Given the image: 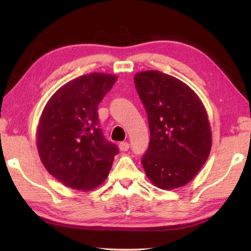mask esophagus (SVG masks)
<instances>
[{"mask_svg": "<svg viewBox=\"0 0 251 251\" xmlns=\"http://www.w3.org/2000/svg\"><path fill=\"white\" fill-rule=\"evenodd\" d=\"M118 147H120V151H128L129 144L127 143V142H122V143H120V145H118Z\"/></svg>", "mask_w": 251, "mask_h": 251, "instance_id": "esophagus-1", "label": "esophagus"}]
</instances>
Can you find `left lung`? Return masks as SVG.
<instances>
[{
	"label": "left lung",
	"mask_w": 251,
	"mask_h": 251,
	"mask_svg": "<svg viewBox=\"0 0 251 251\" xmlns=\"http://www.w3.org/2000/svg\"><path fill=\"white\" fill-rule=\"evenodd\" d=\"M134 82L151 131L142 158L148 179L165 190L187 185L210 154L211 127L205 106L188 85L159 71L138 72Z\"/></svg>",
	"instance_id": "obj_1"
}]
</instances>
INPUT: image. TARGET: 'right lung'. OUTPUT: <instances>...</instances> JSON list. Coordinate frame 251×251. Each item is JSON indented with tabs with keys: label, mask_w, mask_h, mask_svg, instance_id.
<instances>
[{
	"label": "right lung",
	"mask_w": 251,
	"mask_h": 251,
	"mask_svg": "<svg viewBox=\"0 0 251 251\" xmlns=\"http://www.w3.org/2000/svg\"><path fill=\"white\" fill-rule=\"evenodd\" d=\"M116 80L106 73L76 77L50 96L41 114L36 130L41 161L66 187L87 192L108 176L118 150L104 138L97 107Z\"/></svg>",
	"instance_id": "right-lung-1"
}]
</instances>
